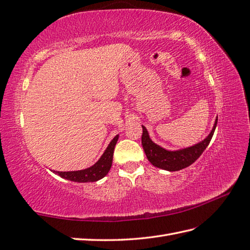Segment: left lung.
<instances>
[{
	"instance_id": "1",
	"label": "left lung",
	"mask_w": 250,
	"mask_h": 250,
	"mask_svg": "<svg viewBox=\"0 0 250 250\" xmlns=\"http://www.w3.org/2000/svg\"><path fill=\"white\" fill-rule=\"evenodd\" d=\"M218 118L214 122V125L210 132L209 135L204 141L199 142L198 144H195L190 147H187L179 150H167L159 145L155 144L153 141L150 140L148 132L146 130L144 125L143 128V134H142V145H143V149L146 154V157L149 160V163L155 166V167L168 170V171H179L181 169H184L192 165L194 161H196L203 151L206 149L209 145L210 141L212 139L213 132L216 130Z\"/></svg>"
}]
</instances>
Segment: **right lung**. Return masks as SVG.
<instances>
[{
	"instance_id": "right-lung-1",
	"label": "right lung",
	"mask_w": 250,
	"mask_h": 250,
	"mask_svg": "<svg viewBox=\"0 0 250 250\" xmlns=\"http://www.w3.org/2000/svg\"><path fill=\"white\" fill-rule=\"evenodd\" d=\"M117 141H118V135H116L114 139L111 140L109 145L107 146L104 154L95 165L92 167L84 169V170H78V171H67V172H60V171H54L60 177L73 181V182L79 183H85V182H95L103 179L105 175L109 172L112 165V156H114V150Z\"/></svg>"
}]
</instances>
